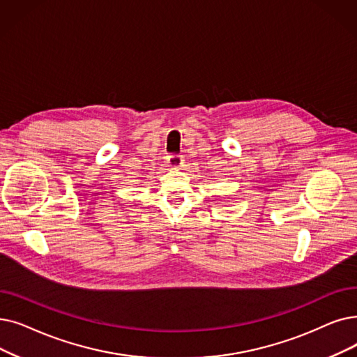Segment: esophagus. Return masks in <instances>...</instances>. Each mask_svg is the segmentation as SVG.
Returning a JSON list of instances; mask_svg holds the SVG:
<instances>
[{"label": "esophagus", "mask_w": 357, "mask_h": 357, "mask_svg": "<svg viewBox=\"0 0 357 357\" xmlns=\"http://www.w3.org/2000/svg\"><path fill=\"white\" fill-rule=\"evenodd\" d=\"M166 165L170 169H179L183 165V159L181 154H170V156L166 158Z\"/></svg>", "instance_id": "esophagus-1"}]
</instances>
